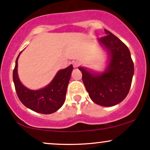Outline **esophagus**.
<instances>
[{
  "label": "esophagus",
  "mask_w": 150,
  "mask_h": 150,
  "mask_svg": "<svg viewBox=\"0 0 150 150\" xmlns=\"http://www.w3.org/2000/svg\"><path fill=\"white\" fill-rule=\"evenodd\" d=\"M73 65L74 68H77V67L80 65V63H79V62L77 61H73Z\"/></svg>",
  "instance_id": "esophagus-1"
}]
</instances>
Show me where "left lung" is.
<instances>
[{"label":"left lung","instance_id":"8db88e82","mask_svg":"<svg viewBox=\"0 0 150 150\" xmlns=\"http://www.w3.org/2000/svg\"><path fill=\"white\" fill-rule=\"evenodd\" d=\"M99 39L107 50L109 63L103 73H92L80 67L82 81L89 97L95 104L113 106L119 104L128 95L134 74V64L128 48L109 31Z\"/></svg>","mask_w":150,"mask_h":150}]
</instances>
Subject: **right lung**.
I'll return each mask as SVG.
<instances>
[{
	"label": "right lung",
	"instance_id": "obj_1",
	"mask_svg": "<svg viewBox=\"0 0 150 150\" xmlns=\"http://www.w3.org/2000/svg\"><path fill=\"white\" fill-rule=\"evenodd\" d=\"M18 55L13 70V82L18 97L26 107L35 112L50 114L58 111L64 104L67 87L70 81L73 67L68 68L58 72L49 85L39 90H31L21 83L18 75Z\"/></svg>",
	"mask_w": 150,
	"mask_h": 150
}]
</instances>
